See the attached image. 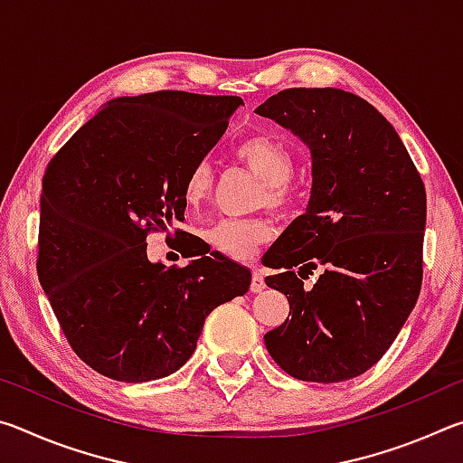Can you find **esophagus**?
I'll use <instances>...</instances> for the list:
<instances>
[{"instance_id":"obj_1","label":"esophagus","mask_w":463,"mask_h":463,"mask_svg":"<svg viewBox=\"0 0 463 463\" xmlns=\"http://www.w3.org/2000/svg\"><path fill=\"white\" fill-rule=\"evenodd\" d=\"M265 288V278L260 269H253V278H250V292L257 294Z\"/></svg>"}]
</instances>
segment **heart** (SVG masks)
<instances>
[{
    "mask_svg": "<svg viewBox=\"0 0 463 463\" xmlns=\"http://www.w3.org/2000/svg\"><path fill=\"white\" fill-rule=\"evenodd\" d=\"M239 161L260 175L265 184L263 203L273 210H284L292 202L289 182L294 177L296 161L289 148L271 137H250L237 148ZM213 192V169L206 161L195 163L187 171L184 182V200L187 206L198 208L210 198ZM273 234L271 224L263 218L237 221L222 218L206 229V241L222 255L232 260H249L261 242L269 241Z\"/></svg>",
    "mask_w": 463,
    "mask_h": 463,
    "instance_id": "obj_1",
    "label": "heart"
}]
</instances>
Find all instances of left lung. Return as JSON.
I'll list each match as a JSON object with an SVG mask.
<instances>
[{
  "instance_id": "obj_1",
  "label": "left lung",
  "mask_w": 463,
  "mask_h": 463,
  "mask_svg": "<svg viewBox=\"0 0 463 463\" xmlns=\"http://www.w3.org/2000/svg\"><path fill=\"white\" fill-rule=\"evenodd\" d=\"M310 148L307 213L268 250L265 284L289 315L263 336L296 380L333 383L378 364L417 304L425 184L392 124L355 93L292 88L255 109ZM263 257V260H265ZM323 264L310 290L301 279Z\"/></svg>"
}]
</instances>
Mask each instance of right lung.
<instances>
[{
  "mask_svg": "<svg viewBox=\"0 0 463 463\" xmlns=\"http://www.w3.org/2000/svg\"><path fill=\"white\" fill-rule=\"evenodd\" d=\"M239 106L237 96L187 91L116 98L46 167L38 278L71 349L106 378L177 372L210 312L250 286V271L218 250L184 247L195 257L184 268L146 257L148 234L184 221L187 171Z\"/></svg>",
  "mask_w": 463,
  "mask_h": 463,
  "instance_id": "add662e5",
  "label": "right lung"
}]
</instances>
